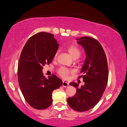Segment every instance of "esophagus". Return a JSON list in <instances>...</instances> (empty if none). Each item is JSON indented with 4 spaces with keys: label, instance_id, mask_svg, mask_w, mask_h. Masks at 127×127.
<instances>
[{
    "label": "esophagus",
    "instance_id": "1",
    "mask_svg": "<svg viewBox=\"0 0 127 127\" xmlns=\"http://www.w3.org/2000/svg\"><path fill=\"white\" fill-rule=\"evenodd\" d=\"M68 86H69L68 83L66 82V81H63V83H62V86H63L64 87L66 88V87H67Z\"/></svg>",
    "mask_w": 127,
    "mask_h": 127
}]
</instances>
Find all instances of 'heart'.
<instances>
[{
    "instance_id": "heart-1",
    "label": "heart",
    "mask_w": 127,
    "mask_h": 127,
    "mask_svg": "<svg viewBox=\"0 0 127 127\" xmlns=\"http://www.w3.org/2000/svg\"><path fill=\"white\" fill-rule=\"evenodd\" d=\"M66 49V51L68 52V53L70 54V56L72 57V58L74 59V60H76V59L79 58L81 55V50L77 46H73V45H70V46H67ZM58 54V52H57L55 54V58H56ZM70 72V71L69 69L65 68V67H61V68L58 69V71L59 74L64 78L67 77Z\"/></svg>"
}]
</instances>
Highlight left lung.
I'll use <instances>...</instances> for the list:
<instances>
[{
    "label": "left lung",
    "mask_w": 127,
    "mask_h": 127,
    "mask_svg": "<svg viewBox=\"0 0 127 127\" xmlns=\"http://www.w3.org/2000/svg\"><path fill=\"white\" fill-rule=\"evenodd\" d=\"M84 48L86 57L80 73L84 85L79 88L75 82L70 86L76 88L73 96L67 99L69 106L77 112L89 110L95 106L103 95L108 81V66L105 51L98 41L90 37L77 39Z\"/></svg>",
    "instance_id": "8db88e82"
}]
</instances>
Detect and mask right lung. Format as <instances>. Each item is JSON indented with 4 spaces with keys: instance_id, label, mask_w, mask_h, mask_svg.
Returning a JSON list of instances; mask_svg holds the SVG:
<instances>
[{
    "instance_id": "obj_1",
    "label": "right lung",
    "mask_w": 127,
    "mask_h": 127,
    "mask_svg": "<svg viewBox=\"0 0 127 127\" xmlns=\"http://www.w3.org/2000/svg\"><path fill=\"white\" fill-rule=\"evenodd\" d=\"M54 34L39 32L29 38L20 55L18 80L27 102L36 109H46L51 105L52 93L62 85L54 74L45 77L43 66L53 61L59 48Z\"/></svg>"
}]
</instances>
